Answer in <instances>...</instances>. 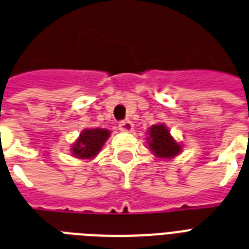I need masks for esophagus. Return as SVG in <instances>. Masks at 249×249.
<instances>
[{"label":"esophagus","mask_w":249,"mask_h":249,"mask_svg":"<svg viewBox=\"0 0 249 249\" xmlns=\"http://www.w3.org/2000/svg\"><path fill=\"white\" fill-rule=\"evenodd\" d=\"M133 128H134V124H133L130 120H124L119 124V129H120L121 131H126V133H128V131L133 130Z\"/></svg>","instance_id":"1"}]
</instances>
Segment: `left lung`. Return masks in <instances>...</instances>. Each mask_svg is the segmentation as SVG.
Returning <instances> with one entry per match:
<instances>
[{"label":"left lung","mask_w":249,"mask_h":249,"mask_svg":"<svg viewBox=\"0 0 249 249\" xmlns=\"http://www.w3.org/2000/svg\"><path fill=\"white\" fill-rule=\"evenodd\" d=\"M149 138L148 145L152 152L161 159H171L179 155L181 145L175 142V139L170 135L169 129L163 124L152 125L148 130Z\"/></svg>","instance_id":"8db88e82"}]
</instances>
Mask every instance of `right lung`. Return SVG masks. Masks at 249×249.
Instances as JSON below:
<instances>
[{
    "label": "right lung",
    "instance_id": "1",
    "mask_svg": "<svg viewBox=\"0 0 249 249\" xmlns=\"http://www.w3.org/2000/svg\"><path fill=\"white\" fill-rule=\"evenodd\" d=\"M108 137L110 131L106 129H88L82 131L79 139L72 145V155L78 159H92L100 152Z\"/></svg>",
    "mask_w": 249,
    "mask_h": 249
}]
</instances>
